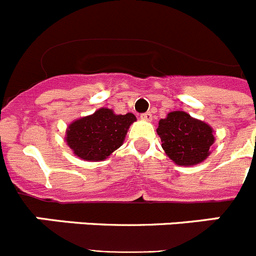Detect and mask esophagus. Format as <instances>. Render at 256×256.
Listing matches in <instances>:
<instances>
[{
	"label": "esophagus",
	"mask_w": 256,
	"mask_h": 256,
	"mask_svg": "<svg viewBox=\"0 0 256 256\" xmlns=\"http://www.w3.org/2000/svg\"><path fill=\"white\" fill-rule=\"evenodd\" d=\"M141 119L150 122L152 119V115H151V112H144V114H141Z\"/></svg>",
	"instance_id": "34e87169"
}]
</instances>
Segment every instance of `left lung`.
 <instances>
[{"label":"left lung","instance_id":"left-lung-1","mask_svg":"<svg viewBox=\"0 0 256 256\" xmlns=\"http://www.w3.org/2000/svg\"><path fill=\"white\" fill-rule=\"evenodd\" d=\"M162 148L176 164L195 165L204 162L214 144L212 126L184 112H169L156 130Z\"/></svg>","mask_w":256,"mask_h":256}]
</instances>
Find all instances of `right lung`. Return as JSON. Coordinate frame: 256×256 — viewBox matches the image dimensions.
<instances>
[{
  "label": "right lung",
  "mask_w": 256,
  "mask_h": 256,
  "mask_svg": "<svg viewBox=\"0 0 256 256\" xmlns=\"http://www.w3.org/2000/svg\"><path fill=\"white\" fill-rule=\"evenodd\" d=\"M134 120L136 116L130 112L116 115L110 108H102L70 124L66 142L80 159L100 162L120 148L126 130Z\"/></svg>",
  "instance_id": "right-lung-1"
}]
</instances>
